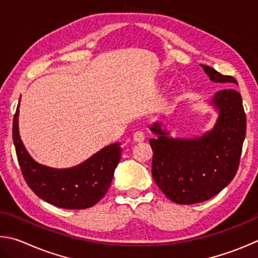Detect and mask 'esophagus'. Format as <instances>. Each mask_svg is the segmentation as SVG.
<instances>
[{"label":"esophagus","mask_w":258,"mask_h":258,"mask_svg":"<svg viewBox=\"0 0 258 258\" xmlns=\"http://www.w3.org/2000/svg\"><path fill=\"white\" fill-rule=\"evenodd\" d=\"M133 139L135 143H142L144 142V139H145V136H144V134L142 132H136L134 134Z\"/></svg>","instance_id":"obj_1"}]
</instances>
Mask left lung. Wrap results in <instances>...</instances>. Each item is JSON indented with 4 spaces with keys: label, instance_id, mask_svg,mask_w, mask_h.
Wrapping results in <instances>:
<instances>
[{
    "label": "left lung",
    "instance_id": "obj_1",
    "mask_svg": "<svg viewBox=\"0 0 258 258\" xmlns=\"http://www.w3.org/2000/svg\"><path fill=\"white\" fill-rule=\"evenodd\" d=\"M202 68L212 81L238 85L231 76L209 66ZM212 104L219 110L218 121L201 138H172L159 122L150 128L157 136L150 141L153 178L164 195L177 204L210 200L232 181L239 168L246 136L241 95L233 88L220 90Z\"/></svg>",
    "mask_w": 258,
    "mask_h": 258
}]
</instances>
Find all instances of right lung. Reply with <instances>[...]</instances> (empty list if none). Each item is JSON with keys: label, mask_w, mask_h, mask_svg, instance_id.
<instances>
[{"label": "right lung", "mask_w": 258, "mask_h": 258, "mask_svg": "<svg viewBox=\"0 0 258 258\" xmlns=\"http://www.w3.org/2000/svg\"><path fill=\"white\" fill-rule=\"evenodd\" d=\"M18 115L19 104L13 117L12 137L22 175L31 190L43 201L62 209L84 210L97 204L110 188L120 162V143L104 147L75 168L52 169L38 164L26 151L19 136Z\"/></svg>", "instance_id": "obj_1"}]
</instances>
